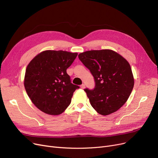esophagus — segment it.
Segmentation results:
<instances>
[{"label":"esophagus","instance_id":"34e87169","mask_svg":"<svg viewBox=\"0 0 158 158\" xmlns=\"http://www.w3.org/2000/svg\"><path fill=\"white\" fill-rule=\"evenodd\" d=\"M81 88H82V89H84L85 88V84H82V85H81Z\"/></svg>","mask_w":158,"mask_h":158}]
</instances>
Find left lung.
Masks as SVG:
<instances>
[{"label": "left lung", "instance_id": "1", "mask_svg": "<svg viewBox=\"0 0 158 158\" xmlns=\"http://www.w3.org/2000/svg\"><path fill=\"white\" fill-rule=\"evenodd\" d=\"M78 57L95 81L94 89H85L94 110L102 115L118 110L127 101L135 84L128 61L110 49L88 51Z\"/></svg>", "mask_w": 158, "mask_h": 158}]
</instances>
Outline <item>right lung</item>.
Instances as JSON below:
<instances>
[{"mask_svg":"<svg viewBox=\"0 0 158 158\" xmlns=\"http://www.w3.org/2000/svg\"><path fill=\"white\" fill-rule=\"evenodd\" d=\"M77 52L47 50L36 55L28 64L24 87L38 109L51 115L61 114L71 103L75 90L66 69Z\"/></svg>","mask_w":158,"mask_h":158,"instance_id":"1","label":"right lung"}]
</instances>
